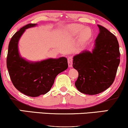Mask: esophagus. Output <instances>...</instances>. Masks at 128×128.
Masks as SVG:
<instances>
[{"label":"esophagus","mask_w":128,"mask_h":128,"mask_svg":"<svg viewBox=\"0 0 128 128\" xmlns=\"http://www.w3.org/2000/svg\"><path fill=\"white\" fill-rule=\"evenodd\" d=\"M68 65L69 67H72L73 66V58L72 57L70 56L68 58Z\"/></svg>","instance_id":"1"}]
</instances>
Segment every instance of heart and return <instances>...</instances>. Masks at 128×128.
I'll return each instance as SVG.
<instances>
[{
  "label": "heart",
  "instance_id": "obj_1",
  "mask_svg": "<svg viewBox=\"0 0 128 128\" xmlns=\"http://www.w3.org/2000/svg\"><path fill=\"white\" fill-rule=\"evenodd\" d=\"M67 36L69 37L74 38L80 36V42H84L90 38L91 30L89 28H85L83 26L79 24H71L67 28Z\"/></svg>",
  "mask_w": 128,
  "mask_h": 128
}]
</instances>
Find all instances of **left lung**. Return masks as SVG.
<instances>
[{"label": "left lung", "instance_id": "8db88e82", "mask_svg": "<svg viewBox=\"0 0 128 128\" xmlns=\"http://www.w3.org/2000/svg\"><path fill=\"white\" fill-rule=\"evenodd\" d=\"M98 26L99 33L92 52L82 51L73 58V67L79 73L76 88L89 95L100 93L112 85L120 64L117 38L105 28Z\"/></svg>", "mask_w": 128, "mask_h": 128}]
</instances>
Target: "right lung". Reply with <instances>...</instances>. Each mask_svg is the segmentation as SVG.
<instances>
[{
  "label": "right lung",
  "instance_id": "1",
  "mask_svg": "<svg viewBox=\"0 0 128 128\" xmlns=\"http://www.w3.org/2000/svg\"><path fill=\"white\" fill-rule=\"evenodd\" d=\"M36 24H26L11 38L8 46L6 66L14 86L26 96L37 97L49 92L56 76L68 68L65 57L29 61L22 58L18 51V42L26 29Z\"/></svg>",
  "mask_w": 128,
  "mask_h": 128
}]
</instances>
